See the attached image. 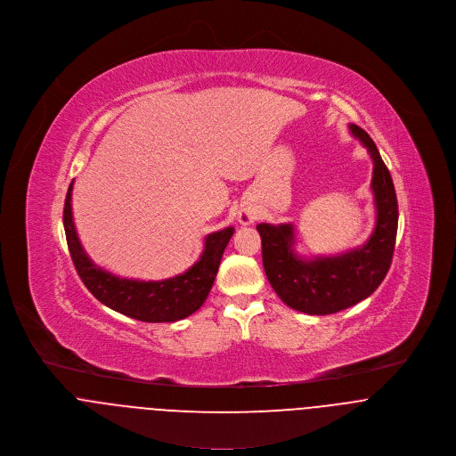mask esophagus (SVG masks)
Returning <instances> with one entry per match:
<instances>
[{
	"instance_id": "esophagus-1",
	"label": "esophagus",
	"mask_w": 456,
	"mask_h": 456,
	"mask_svg": "<svg viewBox=\"0 0 456 456\" xmlns=\"http://www.w3.org/2000/svg\"><path fill=\"white\" fill-rule=\"evenodd\" d=\"M254 220H256V211H254V209L243 208V209L240 211V222H241L243 225H248V224H252Z\"/></svg>"
}]
</instances>
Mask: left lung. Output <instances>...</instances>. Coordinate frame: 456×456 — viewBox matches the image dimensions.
Returning <instances> with one entry per match:
<instances>
[{
    "mask_svg": "<svg viewBox=\"0 0 456 456\" xmlns=\"http://www.w3.org/2000/svg\"><path fill=\"white\" fill-rule=\"evenodd\" d=\"M349 130L373 162L371 191L377 220L363 247L340 256L305 259L294 250L292 224L257 225L265 272L274 292L287 306L308 315H330L363 301L380 285L393 259L398 229L395 184L371 137L358 125H349Z\"/></svg>",
    "mask_w": 456,
    "mask_h": 456,
    "instance_id": "left-lung-1",
    "label": "left lung"
}]
</instances>
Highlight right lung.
Instances as JSON below:
<instances>
[{"label": "right lung", "mask_w": 456, "mask_h": 456, "mask_svg": "<svg viewBox=\"0 0 456 456\" xmlns=\"http://www.w3.org/2000/svg\"><path fill=\"white\" fill-rule=\"evenodd\" d=\"M72 186L74 182L69 186L63 209L67 243L77 273L100 303L142 322H176L202 306L234 227L208 234L199 261L184 273L159 281L119 278L98 268L85 252L72 216Z\"/></svg>", "instance_id": "1"}]
</instances>
